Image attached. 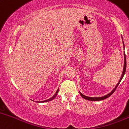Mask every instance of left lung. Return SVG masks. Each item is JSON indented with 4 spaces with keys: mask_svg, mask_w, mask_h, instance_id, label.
Returning a JSON list of instances; mask_svg holds the SVG:
<instances>
[{
    "mask_svg": "<svg viewBox=\"0 0 129 129\" xmlns=\"http://www.w3.org/2000/svg\"><path fill=\"white\" fill-rule=\"evenodd\" d=\"M123 45H124V43H123ZM125 70H126V58H125V53H124V69H123L122 74V76H121V79H120L119 82H118V84H117V85H116V87L114 88L113 90L112 91L110 92V93H109V94H108L106 95V96H104V97H101V98H90V97H88V96H84L83 94H82L81 93V92H80V96H82L83 98H84V99H85L88 100V101H102V100H104V99H107V98H109V97L115 91L117 87H118V85H119V84L120 83V82H121V80H122L123 77H124V74H125Z\"/></svg>",
    "mask_w": 129,
    "mask_h": 129,
    "instance_id": "obj_1",
    "label": "left lung"
}]
</instances>
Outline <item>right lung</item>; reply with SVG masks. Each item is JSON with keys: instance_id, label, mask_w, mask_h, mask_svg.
<instances>
[{"instance_id": "1", "label": "right lung", "mask_w": 129, "mask_h": 129, "mask_svg": "<svg viewBox=\"0 0 129 129\" xmlns=\"http://www.w3.org/2000/svg\"><path fill=\"white\" fill-rule=\"evenodd\" d=\"M58 90L57 91V92H56V93L54 95H53V96L52 97V98H50V99H47V100H46V101H41V102H47V101H52V100H53V99H54L55 98L56 96H57V94H58Z\"/></svg>"}]
</instances>
